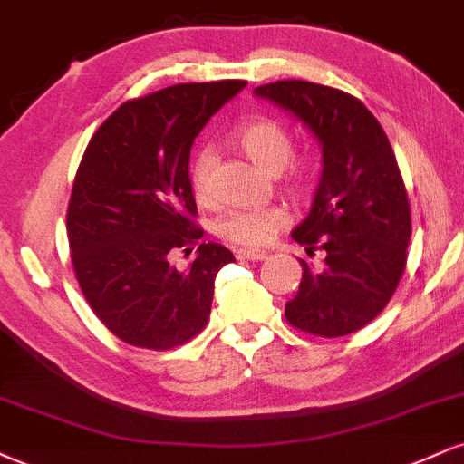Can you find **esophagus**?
<instances>
[{"label":"esophagus","instance_id":"esophagus-1","mask_svg":"<svg viewBox=\"0 0 464 464\" xmlns=\"http://www.w3.org/2000/svg\"><path fill=\"white\" fill-rule=\"evenodd\" d=\"M237 259H246V261H264L267 253L261 248H239L237 250Z\"/></svg>","mask_w":464,"mask_h":464}]
</instances>
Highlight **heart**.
<instances>
[{
    "mask_svg": "<svg viewBox=\"0 0 464 464\" xmlns=\"http://www.w3.org/2000/svg\"><path fill=\"white\" fill-rule=\"evenodd\" d=\"M236 142L250 160L267 175H276L287 166L294 155V136L285 125L272 119H259L246 122L236 131ZM216 158L211 150H200L192 164V189L200 203L211 200V172ZM317 166L314 161L303 160L289 172L287 188L295 197H306L315 186ZM287 211L283 208L244 209L236 211L222 220L220 233L227 239L244 246H261L270 242L281 227L287 225Z\"/></svg>",
    "mask_w": 464,
    "mask_h": 464,
    "instance_id": "1",
    "label": "heart"
}]
</instances>
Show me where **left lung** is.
Here are the masks:
<instances>
[{
    "label": "left lung",
    "mask_w": 464,
    "mask_h": 464,
    "mask_svg": "<svg viewBox=\"0 0 464 464\" xmlns=\"http://www.w3.org/2000/svg\"><path fill=\"white\" fill-rule=\"evenodd\" d=\"M314 133L322 175L311 211L292 231L322 266L300 259L303 281L285 317L317 337H343L389 304L406 266L411 208L398 161L376 116L322 83L287 80L255 88Z\"/></svg>",
    "instance_id": "8db88e82"
}]
</instances>
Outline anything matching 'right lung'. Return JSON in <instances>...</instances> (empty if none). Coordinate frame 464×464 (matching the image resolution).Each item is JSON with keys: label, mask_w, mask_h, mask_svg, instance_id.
<instances>
[{"label": "right lung", "mask_w": 464, "mask_h": 464, "mask_svg": "<svg viewBox=\"0 0 464 464\" xmlns=\"http://www.w3.org/2000/svg\"><path fill=\"white\" fill-rule=\"evenodd\" d=\"M244 86L177 83L133 99L88 142L66 214L71 261L94 315L125 343L170 350L209 320L216 275L236 256L203 242L179 270L170 253L203 237L192 222L194 138Z\"/></svg>", "instance_id": "1"}]
</instances>
